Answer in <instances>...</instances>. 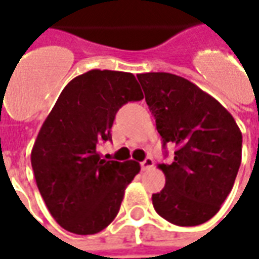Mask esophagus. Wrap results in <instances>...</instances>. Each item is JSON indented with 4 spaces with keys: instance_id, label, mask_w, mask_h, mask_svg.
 <instances>
[{
    "instance_id": "esophagus-1",
    "label": "esophagus",
    "mask_w": 259,
    "mask_h": 259,
    "mask_svg": "<svg viewBox=\"0 0 259 259\" xmlns=\"http://www.w3.org/2000/svg\"><path fill=\"white\" fill-rule=\"evenodd\" d=\"M152 166H154V161H152V158H146V159L141 162V169H143V170H150Z\"/></svg>"
}]
</instances>
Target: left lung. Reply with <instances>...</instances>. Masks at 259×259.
Here are the masks:
<instances>
[{
    "instance_id": "8db88e82",
    "label": "left lung",
    "mask_w": 259,
    "mask_h": 259,
    "mask_svg": "<svg viewBox=\"0 0 259 259\" xmlns=\"http://www.w3.org/2000/svg\"><path fill=\"white\" fill-rule=\"evenodd\" d=\"M163 146H176L174 162L159 163L165 187L152 205L178 226L209 221L226 200L241 163V132L221 102L185 77L137 74Z\"/></svg>"
}]
</instances>
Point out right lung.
<instances>
[{"instance_id": "1", "label": "right lung", "mask_w": 259, "mask_h": 259, "mask_svg": "<svg viewBox=\"0 0 259 259\" xmlns=\"http://www.w3.org/2000/svg\"><path fill=\"white\" fill-rule=\"evenodd\" d=\"M143 98L135 74L93 69L65 85L44 120L31 168L48 211L65 230L96 234L118 215L140 163L101 159L97 147L111 140L119 108Z\"/></svg>"}]
</instances>
